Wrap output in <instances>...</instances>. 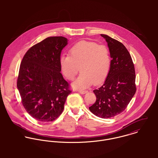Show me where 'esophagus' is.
Instances as JSON below:
<instances>
[{"label": "esophagus", "instance_id": "34e87169", "mask_svg": "<svg viewBox=\"0 0 158 158\" xmlns=\"http://www.w3.org/2000/svg\"><path fill=\"white\" fill-rule=\"evenodd\" d=\"M78 91L80 94H86V93H87V92H88V91H87V90H78Z\"/></svg>", "mask_w": 158, "mask_h": 158}]
</instances>
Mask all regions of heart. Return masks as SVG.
<instances>
[{"instance_id":"b5f03b06","label":"heart","mask_w":158,"mask_h":158,"mask_svg":"<svg viewBox=\"0 0 158 158\" xmlns=\"http://www.w3.org/2000/svg\"><path fill=\"white\" fill-rule=\"evenodd\" d=\"M61 71L66 78L73 80L81 71L78 78L72 83L75 89L87 88L94 83L98 85L106 78L111 66L108 48L96 43L82 41L73 45L69 55L60 58Z\"/></svg>"}]
</instances>
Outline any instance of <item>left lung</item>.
Masks as SVG:
<instances>
[{
  "label": "left lung",
  "instance_id": "1",
  "mask_svg": "<svg viewBox=\"0 0 158 158\" xmlns=\"http://www.w3.org/2000/svg\"><path fill=\"white\" fill-rule=\"evenodd\" d=\"M101 36L108 43L112 60L104 84L93 90L97 99L89 109L96 116L108 118L123 112L135 94V69L125 45L106 35Z\"/></svg>",
  "mask_w": 158,
  "mask_h": 158
}]
</instances>
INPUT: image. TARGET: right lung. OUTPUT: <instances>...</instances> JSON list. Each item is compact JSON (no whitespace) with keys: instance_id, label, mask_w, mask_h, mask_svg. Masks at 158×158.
Returning a JSON list of instances; mask_svg holds the SVG:
<instances>
[{"instance_id":"1","label":"right lung","mask_w":158,"mask_h":158,"mask_svg":"<svg viewBox=\"0 0 158 158\" xmlns=\"http://www.w3.org/2000/svg\"><path fill=\"white\" fill-rule=\"evenodd\" d=\"M67 44L64 37L47 38L32 46L22 60L17 88L24 108L40 122L58 118L71 93L60 73L61 53Z\"/></svg>"}]
</instances>
